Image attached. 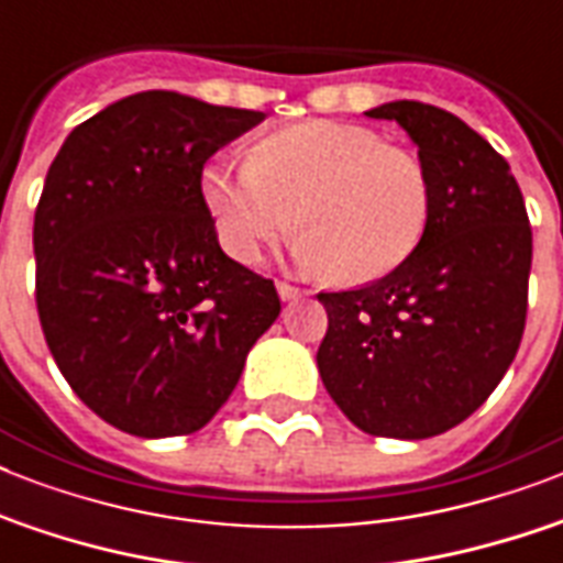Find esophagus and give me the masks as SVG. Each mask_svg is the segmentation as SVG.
Listing matches in <instances>:
<instances>
[{"label": "esophagus", "instance_id": "1", "mask_svg": "<svg viewBox=\"0 0 563 563\" xmlns=\"http://www.w3.org/2000/svg\"><path fill=\"white\" fill-rule=\"evenodd\" d=\"M277 295H280L283 300H295V298H300V289L298 286H291V283L280 280L277 283Z\"/></svg>", "mask_w": 563, "mask_h": 563}]
</instances>
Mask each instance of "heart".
<instances>
[{
	"label": "heart",
	"instance_id": "b5f03b06",
	"mask_svg": "<svg viewBox=\"0 0 563 563\" xmlns=\"http://www.w3.org/2000/svg\"><path fill=\"white\" fill-rule=\"evenodd\" d=\"M201 195L219 245L239 263H256L300 224V263L356 286L400 272L435 210L418 154L327 119L265 136L247 163L207 166Z\"/></svg>",
	"mask_w": 563,
	"mask_h": 563
}]
</instances>
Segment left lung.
<instances>
[{"instance_id":"left-lung-1","label":"left lung","mask_w":563,"mask_h":563,"mask_svg":"<svg viewBox=\"0 0 563 563\" xmlns=\"http://www.w3.org/2000/svg\"><path fill=\"white\" fill-rule=\"evenodd\" d=\"M435 187L423 245L400 272L321 291L318 371L351 423L383 438H432L488 400L526 330L532 224L511 166L462 119L388 101Z\"/></svg>"}]
</instances>
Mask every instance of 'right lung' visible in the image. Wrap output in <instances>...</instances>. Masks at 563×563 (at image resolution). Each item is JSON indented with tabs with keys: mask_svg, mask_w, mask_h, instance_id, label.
Segmentation results:
<instances>
[{
	"mask_svg": "<svg viewBox=\"0 0 563 563\" xmlns=\"http://www.w3.org/2000/svg\"><path fill=\"white\" fill-rule=\"evenodd\" d=\"M263 122L169 90L66 136L34 210L37 316L73 391L128 435L201 429L280 316L274 280L219 247L203 163Z\"/></svg>",
	"mask_w": 563,
	"mask_h": 563,
	"instance_id": "right-lung-1",
	"label": "right lung"
}]
</instances>
